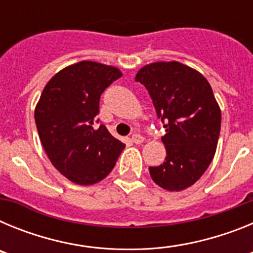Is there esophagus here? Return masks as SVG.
<instances>
[{
  "label": "esophagus",
  "mask_w": 253,
  "mask_h": 253,
  "mask_svg": "<svg viewBox=\"0 0 253 253\" xmlns=\"http://www.w3.org/2000/svg\"><path fill=\"white\" fill-rule=\"evenodd\" d=\"M131 142L135 143V144H140V143L144 142V138H143L140 134H133V135H131Z\"/></svg>",
  "instance_id": "obj_1"
}]
</instances>
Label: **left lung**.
<instances>
[{"mask_svg": "<svg viewBox=\"0 0 253 253\" xmlns=\"http://www.w3.org/2000/svg\"><path fill=\"white\" fill-rule=\"evenodd\" d=\"M135 81L148 90L166 134V160L149 167L152 180L169 191H180L202 177L213 161L222 114L207 78L178 62L144 66Z\"/></svg>", "mask_w": 253, "mask_h": 253, "instance_id": "left-lung-1", "label": "left lung"}]
</instances>
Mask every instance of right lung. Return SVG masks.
Returning <instances> with one entry per match:
<instances>
[{
    "label": "right lung",
    "mask_w": 253,
    "mask_h": 253,
    "mask_svg": "<svg viewBox=\"0 0 253 253\" xmlns=\"http://www.w3.org/2000/svg\"><path fill=\"white\" fill-rule=\"evenodd\" d=\"M122 77L115 67L82 60L58 72L44 87L35 123L53 166L78 185H92L111 172L124 143L96 126L100 96Z\"/></svg>",
    "instance_id": "obj_1"
}]
</instances>
